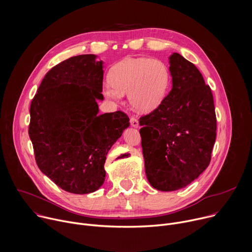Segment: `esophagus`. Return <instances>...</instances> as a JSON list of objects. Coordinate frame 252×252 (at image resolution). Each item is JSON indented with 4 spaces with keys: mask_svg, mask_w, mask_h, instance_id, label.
Here are the masks:
<instances>
[{
    "mask_svg": "<svg viewBox=\"0 0 252 252\" xmlns=\"http://www.w3.org/2000/svg\"><path fill=\"white\" fill-rule=\"evenodd\" d=\"M129 122H130L131 126H133V127H138V121H137L135 118H130Z\"/></svg>",
    "mask_w": 252,
    "mask_h": 252,
    "instance_id": "obj_1",
    "label": "esophagus"
}]
</instances>
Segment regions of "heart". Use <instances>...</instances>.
I'll return each instance as SVG.
<instances>
[{
	"instance_id": "1",
	"label": "heart",
	"mask_w": 252,
	"mask_h": 252,
	"mask_svg": "<svg viewBox=\"0 0 252 252\" xmlns=\"http://www.w3.org/2000/svg\"><path fill=\"white\" fill-rule=\"evenodd\" d=\"M110 82L103 85V94L120 100L127 94L132 109L137 113H151L163 101L170 83L167 65L160 60L126 58L110 70Z\"/></svg>"
}]
</instances>
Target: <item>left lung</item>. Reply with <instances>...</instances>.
<instances>
[{
    "mask_svg": "<svg viewBox=\"0 0 252 252\" xmlns=\"http://www.w3.org/2000/svg\"><path fill=\"white\" fill-rule=\"evenodd\" d=\"M172 89L139 132L148 181L160 191L186 188L208 166L217 137L209 86L197 67L177 53L169 58Z\"/></svg>",
    "mask_w": 252,
    "mask_h": 252,
    "instance_id": "8db88e82",
    "label": "left lung"
}]
</instances>
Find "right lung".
<instances>
[{"instance_id": "right-lung-1", "label": "right lung", "mask_w": 252, "mask_h": 252, "mask_svg": "<svg viewBox=\"0 0 252 252\" xmlns=\"http://www.w3.org/2000/svg\"><path fill=\"white\" fill-rule=\"evenodd\" d=\"M96 58L71 57L51 68L30 107L29 135L39 168L76 194L103 185L106 155L129 126L121 111L98 115L103 63Z\"/></svg>"}]
</instances>
